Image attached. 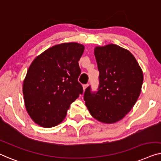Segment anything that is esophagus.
<instances>
[{
    "instance_id": "1",
    "label": "esophagus",
    "mask_w": 161,
    "mask_h": 161,
    "mask_svg": "<svg viewBox=\"0 0 161 161\" xmlns=\"http://www.w3.org/2000/svg\"><path fill=\"white\" fill-rule=\"evenodd\" d=\"M88 87V85H83V90H85L86 88H87Z\"/></svg>"
}]
</instances>
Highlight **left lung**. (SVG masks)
<instances>
[{"label": "left lung", "mask_w": 161, "mask_h": 161, "mask_svg": "<svg viewBox=\"0 0 161 161\" xmlns=\"http://www.w3.org/2000/svg\"><path fill=\"white\" fill-rule=\"evenodd\" d=\"M99 71L98 91L85 90L84 100L97 120L111 124L120 120L136 102L143 83V72L132 54L116 44L94 49Z\"/></svg>", "instance_id": "8db88e82"}]
</instances>
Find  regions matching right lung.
Segmentation results:
<instances>
[{"instance_id": "add662e5", "label": "right lung", "mask_w": 161, "mask_h": 161, "mask_svg": "<svg viewBox=\"0 0 161 161\" xmlns=\"http://www.w3.org/2000/svg\"><path fill=\"white\" fill-rule=\"evenodd\" d=\"M85 47L63 43L47 49L31 63L23 82L27 112L36 124L52 128L66 116L69 106L83 88L78 81V61Z\"/></svg>"}]
</instances>
